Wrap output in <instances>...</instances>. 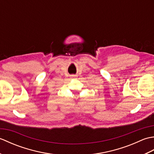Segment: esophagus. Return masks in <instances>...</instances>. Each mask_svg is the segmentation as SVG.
Wrapping results in <instances>:
<instances>
[{"mask_svg": "<svg viewBox=\"0 0 154 154\" xmlns=\"http://www.w3.org/2000/svg\"><path fill=\"white\" fill-rule=\"evenodd\" d=\"M71 77H73V78H75V77H77V75L73 74V75H71Z\"/></svg>", "mask_w": 154, "mask_h": 154, "instance_id": "1", "label": "esophagus"}]
</instances>
